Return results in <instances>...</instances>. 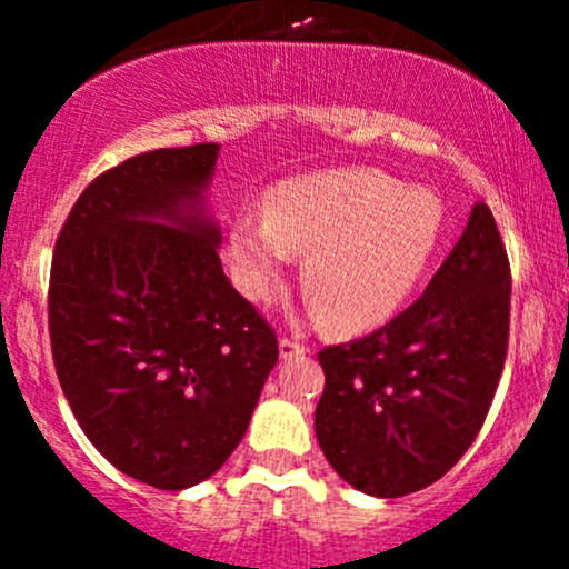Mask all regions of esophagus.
Here are the masks:
<instances>
[{
  "label": "esophagus",
  "instance_id": "obj_1",
  "mask_svg": "<svg viewBox=\"0 0 569 569\" xmlns=\"http://www.w3.org/2000/svg\"><path fill=\"white\" fill-rule=\"evenodd\" d=\"M308 347L295 336H280V358H297V355H306Z\"/></svg>",
  "mask_w": 569,
  "mask_h": 569
}]
</instances>
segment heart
I'll return each instance as SVG.
<instances>
[{
    "instance_id": "b5f03b06",
    "label": "heart",
    "mask_w": 569,
    "mask_h": 569,
    "mask_svg": "<svg viewBox=\"0 0 569 569\" xmlns=\"http://www.w3.org/2000/svg\"><path fill=\"white\" fill-rule=\"evenodd\" d=\"M443 209L432 192L401 187L371 168L325 170L274 189L267 214L248 211L231 228L233 272L244 295L274 300L295 261L313 311L338 330H366L412 295L440 239Z\"/></svg>"
}]
</instances>
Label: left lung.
Returning a JSON list of instances; mask_svg holds the SVG:
<instances>
[{"instance_id": "8db88e82", "label": "left lung", "mask_w": 569, "mask_h": 569, "mask_svg": "<svg viewBox=\"0 0 569 569\" xmlns=\"http://www.w3.org/2000/svg\"><path fill=\"white\" fill-rule=\"evenodd\" d=\"M507 248L476 203L460 242L410 308L319 352L317 438L343 481L399 498L449 473L479 435L509 347Z\"/></svg>"}]
</instances>
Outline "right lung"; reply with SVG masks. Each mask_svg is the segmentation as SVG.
<instances>
[{"instance_id":"obj_1","label":"right lung","mask_w":569,"mask_h":569,"mask_svg":"<svg viewBox=\"0 0 569 569\" xmlns=\"http://www.w3.org/2000/svg\"><path fill=\"white\" fill-rule=\"evenodd\" d=\"M217 151L157 148L104 170L51 256L62 393L104 460L159 490L220 470L278 363V336L226 278L220 231L194 209Z\"/></svg>"}]
</instances>
